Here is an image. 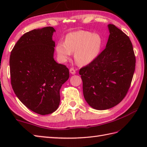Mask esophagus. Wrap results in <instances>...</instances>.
I'll return each instance as SVG.
<instances>
[{
    "label": "esophagus",
    "mask_w": 147,
    "mask_h": 147,
    "mask_svg": "<svg viewBox=\"0 0 147 147\" xmlns=\"http://www.w3.org/2000/svg\"><path fill=\"white\" fill-rule=\"evenodd\" d=\"M69 72H70V73L71 74H75V73H76V71L74 69H73V68H71L70 69H69Z\"/></svg>",
    "instance_id": "34e87169"
}]
</instances>
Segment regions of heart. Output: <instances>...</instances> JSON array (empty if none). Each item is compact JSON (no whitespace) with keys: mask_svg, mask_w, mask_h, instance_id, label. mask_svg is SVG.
Instances as JSON below:
<instances>
[{"mask_svg":"<svg viewBox=\"0 0 147 147\" xmlns=\"http://www.w3.org/2000/svg\"><path fill=\"white\" fill-rule=\"evenodd\" d=\"M104 43V38L99 34L80 30L69 33L65 42L57 43L55 51L59 60L62 62H65L74 52V59L77 63L86 65L97 58Z\"/></svg>","mask_w":147,"mask_h":147,"instance_id":"1","label":"heart"}]
</instances>
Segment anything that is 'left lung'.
<instances>
[{
  "instance_id": "left-lung-1",
  "label": "left lung",
  "mask_w": 147,
  "mask_h": 147,
  "mask_svg": "<svg viewBox=\"0 0 147 147\" xmlns=\"http://www.w3.org/2000/svg\"><path fill=\"white\" fill-rule=\"evenodd\" d=\"M105 49L91 63L80 69L84 98L96 110H106L125 97L135 70L131 42L114 24H108Z\"/></svg>"
}]
</instances>
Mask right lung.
<instances>
[{
	"mask_svg": "<svg viewBox=\"0 0 147 147\" xmlns=\"http://www.w3.org/2000/svg\"><path fill=\"white\" fill-rule=\"evenodd\" d=\"M54 28L48 26L24 33L10 55L11 85L16 95L40 115L57 110L59 91L69 78L68 68L54 60Z\"/></svg>",
	"mask_w": 147,
	"mask_h": 147,
	"instance_id": "add662e5",
	"label": "right lung"
}]
</instances>
